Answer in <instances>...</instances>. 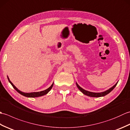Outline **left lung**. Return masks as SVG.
I'll list each match as a JSON object with an SVG mask.
<instances>
[{
	"label": "left lung",
	"instance_id": "8db88e82",
	"mask_svg": "<svg viewBox=\"0 0 130 130\" xmlns=\"http://www.w3.org/2000/svg\"><path fill=\"white\" fill-rule=\"evenodd\" d=\"M117 82L111 88H110L109 89H108V90H106V91H104V92H99V93H95V92H89V91H88L84 89L83 88H82V87H80L78 85V84L76 82V86L78 87V89L81 91V92H82L84 94L86 95L87 96H91V97H101V96H103L106 95L108 94L110 92H111V91L114 89V88L116 86L117 83H118Z\"/></svg>",
	"mask_w": 130,
	"mask_h": 130
}]
</instances>
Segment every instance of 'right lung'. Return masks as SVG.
<instances>
[{
    "label": "right lung",
    "mask_w": 130,
    "mask_h": 130,
    "mask_svg": "<svg viewBox=\"0 0 130 130\" xmlns=\"http://www.w3.org/2000/svg\"><path fill=\"white\" fill-rule=\"evenodd\" d=\"M8 79V81L10 83V84L12 85L13 87L14 88V89L15 90H16L17 92H18L19 94H21V95H22L24 96H26V97H28V98H35V97H38V96H43L44 95L46 94H47L50 90L52 89V87H53V85H54V83L52 84V85H51L50 87L47 89H46L45 90H43V91H41V92H31V93H25V92H22L20 90H19L14 85L11 81L10 80V79L9 78V77L7 76Z\"/></svg>",
    "instance_id": "add662e5"
}]
</instances>
